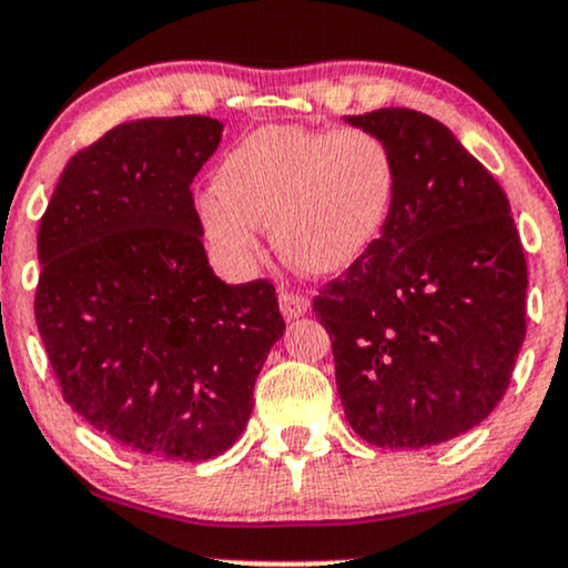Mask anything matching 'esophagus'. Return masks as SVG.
Segmentation results:
<instances>
[{
	"label": "esophagus",
	"mask_w": 568,
	"mask_h": 568,
	"mask_svg": "<svg viewBox=\"0 0 568 568\" xmlns=\"http://www.w3.org/2000/svg\"><path fill=\"white\" fill-rule=\"evenodd\" d=\"M310 310V298L298 291H283L280 293V312H283L285 321H296L304 312Z\"/></svg>",
	"instance_id": "1"
}]
</instances>
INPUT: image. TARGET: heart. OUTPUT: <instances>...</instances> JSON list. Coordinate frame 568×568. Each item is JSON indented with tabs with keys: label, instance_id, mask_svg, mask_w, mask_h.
I'll return each mask as SVG.
<instances>
[{
	"label": "heart",
	"instance_id": "b5f03b06",
	"mask_svg": "<svg viewBox=\"0 0 568 568\" xmlns=\"http://www.w3.org/2000/svg\"><path fill=\"white\" fill-rule=\"evenodd\" d=\"M393 192V158L374 133L266 128L226 154L197 219L226 264H251L262 251L258 226H272L285 262L334 275L376 243Z\"/></svg>",
	"mask_w": 568,
	"mask_h": 568
}]
</instances>
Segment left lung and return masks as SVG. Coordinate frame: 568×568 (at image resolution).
Wrapping results in <instances>:
<instances>
[{
	"mask_svg": "<svg viewBox=\"0 0 568 568\" xmlns=\"http://www.w3.org/2000/svg\"><path fill=\"white\" fill-rule=\"evenodd\" d=\"M395 171L376 243L315 296L347 422L379 448L438 446L486 419L526 338V256L494 175L433 116H347Z\"/></svg>",
	"mask_w": 568,
	"mask_h": 568,
	"instance_id": "8db88e82",
	"label": "left lung"
}]
</instances>
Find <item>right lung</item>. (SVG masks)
Segmentation results:
<instances>
[{"label":"right lung","mask_w":568,"mask_h":568,"mask_svg":"<svg viewBox=\"0 0 568 568\" xmlns=\"http://www.w3.org/2000/svg\"><path fill=\"white\" fill-rule=\"evenodd\" d=\"M219 120L122 122L63 168L39 221L34 315L63 400L128 452L202 462L240 438L283 336L270 280L226 285L192 181Z\"/></svg>","instance_id":"right-lung-1"}]
</instances>
